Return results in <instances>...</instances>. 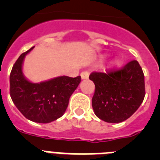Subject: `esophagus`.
<instances>
[{"label": "esophagus", "instance_id": "34e87169", "mask_svg": "<svg viewBox=\"0 0 160 160\" xmlns=\"http://www.w3.org/2000/svg\"><path fill=\"white\" fill-rule=\"evenodd\" d=\"M89 74H90V73H89V71H87V70L82 71L81 73L82 78V79H87L89 78Z\"/></svg>", "mask_w": 160, "mask_h": 160}]
</instances>
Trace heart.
Instances as JSON below:
<instances>
[{
  "mask_svg": "<svg viewBox=\"0 0 160 160\" xmlns=\"http://www.w3.org/2000/svg\"><path fill=\"white\" fill-rule=\"evenodd\" d=\"M115 63H116V65H118V64H119V62H118V61H117V62Z\"/></svg>",
  "mask_w": 160,
  "mask_h": 160,
  "instance_id": "1",
  "label": "heart"
}]
</instances>
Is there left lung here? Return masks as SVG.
Wrapping results in <instances>:
<instances>
[{
    "label": "left lung",
    "instance_id": "8db88e82",
    "mask_svg": "<svg viewBox=\"0 0 160 160\" xmlns=\"http://www.w3.org/2000/svg\"><path fill=\"white\" fill-rule=\"evenodd\" d=\"M89 78L95 85L92 98L94 114L107 122L118 123L127 120L145 97L144 74L136 60L118 70L93 72Z\"/></svg>",
    "mask_w": 160,
    "mask_h": 160
}]
</instances>
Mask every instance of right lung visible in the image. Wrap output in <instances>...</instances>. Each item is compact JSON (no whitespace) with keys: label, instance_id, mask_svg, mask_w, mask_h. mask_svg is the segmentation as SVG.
Segmentation results:
<instances>
[{"label":"right lung","instance_id":"add662e5","mask_svg":"<svg viewBox=\"0 0 160 160\" xmlns=\"http://www.w3.org/2000/svg\"><path fill=\"white\" fill-rule=\"evenodd\" d=\"M22 53L14 63L9 76V92L14 105L32 122L48 123L64 114L69 99L81 82V77L61 76L40 83H32L22 73L25 55Z\"/></svg>","mask_w":160,"mask_h":160}]
</instances>
